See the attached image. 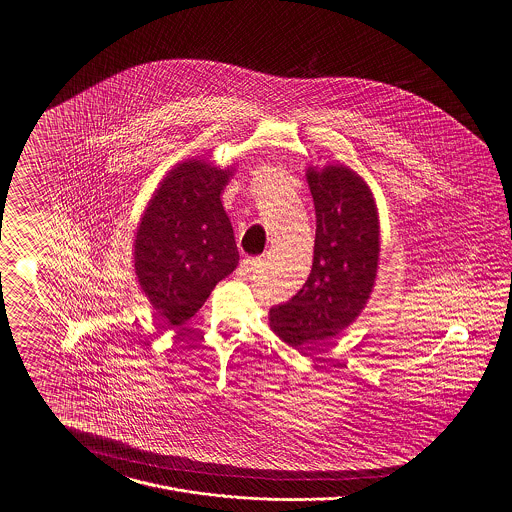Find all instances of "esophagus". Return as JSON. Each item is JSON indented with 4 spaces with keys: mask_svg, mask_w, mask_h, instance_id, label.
<instances>
[{
    "mask_svg": "<svg viewBox=\"0 0 512 512\" xmlns=\"http://www.w3.org/2000/svg\"><path fill=\"white\" fill-rule=\"evenodd\" d=\"M259 265H261V259H244V261L240 263V274H249V272L257 270Z\"/></svg>",
    "mask_w": 512,
    "mask_h": 512,
    "instance_id": "1",
    "label": "esophagus"
}]
</instances>
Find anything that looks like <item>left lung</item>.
Returning a JSON list of instances; mask_svg holds the SVG:
<instances>
[{
  "mask_svg": "<svg viewBox=\"0 0 512 512\" xmlns=\"http://www.w3.org/2000/svg\"><path fill=\"white\" fill-rule=\"evenodd\" d=\"M315 201L313 268L303 288L270 309V330L303 349L332 340L353 324L370 299L380 259V220L363 176L345 165L307 169Z\"/></svg>",
  "mask_w": 512,
  "mask_h": 512,
  "instance_id": "left-lung-1",
  "label": "left lung"
}]
</instances>
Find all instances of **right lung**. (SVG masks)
I'll return each mask as SVG.
<instances>
[{"label": "right lung", "mask_w": 512, "mask_h": 512, "mask_svg": "<svg viewBox=\"0 0 512 512\" xmlns=\"http://www.w3.org/2000/svg\"><path fill=\"white\" fill-rule=\"evenodd\" d=\"M234 167L178 163L147 201L134 236V272L157 315L172 326L194 317L240 255L220 194Z\"/></svg>", "instance_id": "right-lung-1"}]
</instances>
